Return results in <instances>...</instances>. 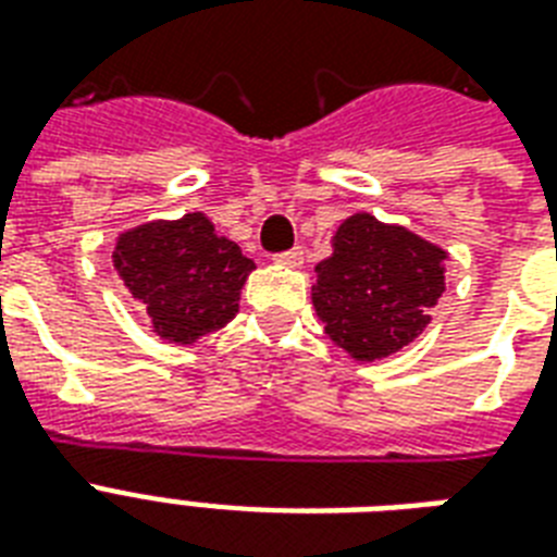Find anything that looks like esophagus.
<instances>
[{"label": "esophagus", "mask_w": 557, "mask_h": 557, "mask_svg": "<svg viewBox=\"0 0 557 557\" xmlns=\"http://www.w3.org/2000/svg\"><path fill=\"white\" fill-rule=\"evenodd\" d=\"M274 260H277L280 265H288V269H300V265H304V248H292V251L277 253Z\"/></svg>", "instance_id": "1"}]
</instances>
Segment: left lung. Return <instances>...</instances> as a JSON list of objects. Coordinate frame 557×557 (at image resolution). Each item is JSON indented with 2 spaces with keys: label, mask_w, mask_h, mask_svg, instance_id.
Listing matches in <instances>:
<instances>
[{
  "label": "left lung",
  "mask_w": 557,
  "mask_h": 557,
  "mask_svg": "<svg viewBox=\"0 0 557 557\" xmlns=\"http://www.w3.org/2000/svg\"><path fill=\"white\" fill-rule=\"evenodd\" d=\"M332 253L314 265L312 306L332 344L370 364L413 344L445 292L442 245L372 213H352L332 234Z\"/></svg>",
  "instance_id": "1"
}]
</instances>
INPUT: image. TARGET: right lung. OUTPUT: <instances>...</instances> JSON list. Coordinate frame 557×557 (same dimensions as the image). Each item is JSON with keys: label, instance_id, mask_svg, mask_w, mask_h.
<instances>
[{"label": "right lung", "instance_id": "right-lung-1", "mask_svg": "<svg viewBox=\"0 0 557 557\" xmlns=\"http://www.w3.org/2000/svg\"><path fill=\"white\" fill-rule=\"evenodd\" d=\"M112 265L147 309L152 335L176 347H193L234 321L245 280L257 269L201 210L121 231Z\"/></svg>", "mask_w": 557, "mask_h": 557}]
</instances>
